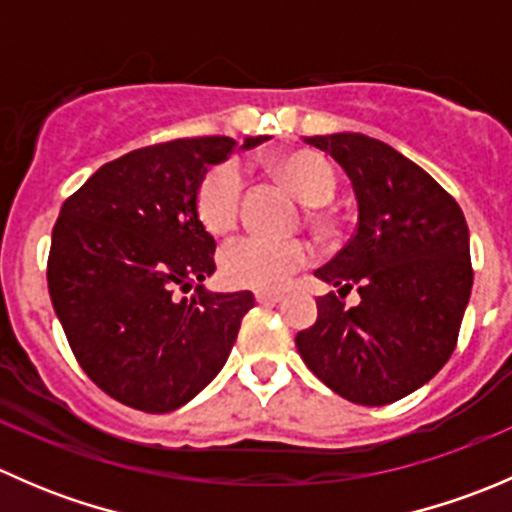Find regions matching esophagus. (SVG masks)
Listing matches in <instances>:
<instances>
[{"instance_id":"1","label":"esophagus","mask_w":512,"mask_h":512,"mask_svg":"<svg viewBox=\"0 0 512 512\" xmlns=\"http://www.w3.org/2000/svg\"><path fill=\"white\" fill-rule=\"evenodd\" d=\"M255 302L257 304H277L282 302L280 292H255Z\"/></svg>"}]
</instances>
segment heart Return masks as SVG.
<instances>
[{
  "label": "heart",
  "mask_w": 512,
  "mask_h": 512,
  "mask_svg": "<svg viewBox=\"0 0 512 512\" xmlns=\"http://www.w3.org/2000/svg\"><path fill=\"white\" fill-rule=\"evenodd\" d=\"M272 173L299 200L324 205L337 193V170L322 153L294 151L272 163ZM245 178L237 163L213 165L195 190V215L200 225L215 237L232 232L240 223ZM314 260V247L304 240H270V237H240L220 252V275L235 289L277 292Z\"/></svg>",
  "instance_id": "obj_1"
}]
</instances>
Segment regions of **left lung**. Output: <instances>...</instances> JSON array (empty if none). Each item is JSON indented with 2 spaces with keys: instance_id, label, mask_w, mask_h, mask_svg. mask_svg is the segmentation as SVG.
Wrapping results in <instances>:
<instances>
[{
  "instance_id": "left-lung-1",
  "label": "left lung",
  "mask_w": 512,
  "mask_h": 512,
  "mask_svg": "<svg viewBox=\"0 0 512 512\" xmlns=\"http://www.w3.org/2000/svg\"><path fill=\"white\" fill-rule=\"evenodd\" d=\"M352 180L359 223L314 275L339 294L294 344L317 379L347 401L386 406L421 389L456 349L473 287L463 210L414 160L364 133L304 138ZM356 286L362 302L341 299Z\"/></svg>"
}]
</instances>
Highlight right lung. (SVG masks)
I'll return each mask as SVG.
<instances>
[{
  "label": "right lung",
  "mask_w": 512,
  "mask_h": 512,
  "mask_svg": "<svg viewBox=\"0 0 512 512\" xmlns=\"http://www.w3.org/2000/svg\"><path fill=\"white\" fill-rule=\"evenodd\" d=\"M267 141L245 138L242 148ZM237 143L178 138L101 165L51 232L49 294L76 361L111 399L168 414L223 369L252 292L203 287L215 240L195 215V190ZM196 287L188 300L178 291Z\"/></svg>",
  "instance_id": "obj_1"
}]
</instances>
